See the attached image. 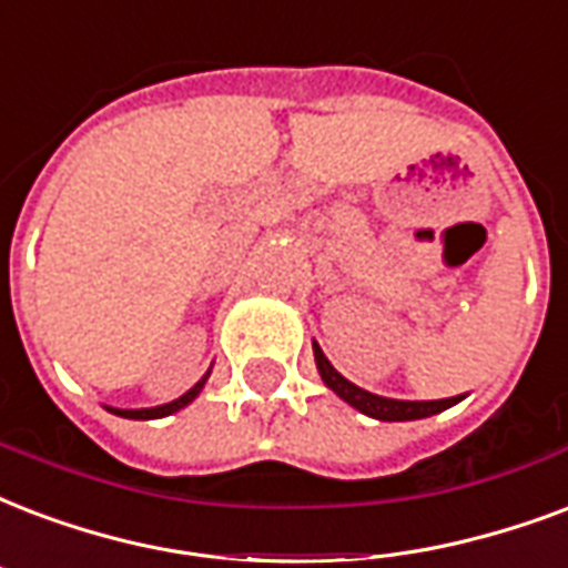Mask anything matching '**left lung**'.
Instances as JSON below:
<instances>
[{"label": "left lung", "instance_id": "obj_1", "mask_svg": "<svg viewBox=\"0 0 568 568\" xmlns=\"http://www.w3.org/2000/svg\"><path fill=\"white\" fill-rule=\"evenodd\" d=\"M315 366H318V375L327 387L339 396L342 402H348L352 408H357L361 414L372 419H384V423H405V419H426L435 417L440 410L453 408L465 396H453V399H432V402H410V399H389V396H378V393H369V389L357 387L348 378H342L339 372L333 369V363L324 357L322 345L313 342Z\"/></svg>", "mask_w": 568, "mask_h": 568}]
</instances>
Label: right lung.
<instances>
[{
	"label": "right lung",
	"mask_w": 568,
	"mask_h": 568,
	"mask_svg": "<svg viewBox=\"0 0 568 568\" xmlns=\"http://www.w3.org/2000/svg\"><path fill=\"white\" fill-rule=\"evenodd\" d=\"M207 375H211V369L202 375V378L193 384V387L184 393V396H179V399L166 402V405H158V408H110V405H103V408L110 410V414H115V417H124V419H160V417H169V414H175V410L187 408L190 402L196 399L199 393H202V387H205Z\"/></svg>",
	"instance_id": "add662e5"
}]
</instances>
